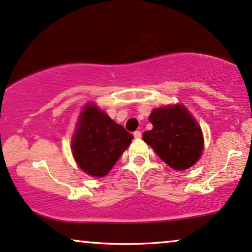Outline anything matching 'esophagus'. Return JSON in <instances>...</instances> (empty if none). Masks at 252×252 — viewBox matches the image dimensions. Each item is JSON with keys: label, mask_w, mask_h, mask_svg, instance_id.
Returning a JSON list of instances; mask_svg holds the SVG:
<instances>
[{"label": "esophagus", "mask_w": 252, "mask_h": 252, "mask_svg": "<svg viewBox=\"0 0 252 252\" xmlns=\"http://www.w3.org/2000/svg\"><path fill=\"white\" fill-rule=\"evenodd\" d=\"M133 136H135V138L139 139L140 137H142V132H140V131H135V132H133Z\"/></svg>", "instance_id": "1"}]
</instances>
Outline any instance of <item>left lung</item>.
Wrapping results in <instances>:
<instances>
[{
  "label": "left lung",
  "instance_id": "obj_1",
  "mask_svg": "<svg viewBox=\"0 0 252 252\" xmlns=\"http://www.w3.org/2000/svg\"><path fill=\"white\" fill-rule=\"evenodd\" d=\"M149 120L153 129L144 132L143 139L163 162L175 170L196 163L204 145L202 130L183 106L157 108Z\"/></svg>",
  "mask_w": 252,
  "mask_h": 252
}]
</instances>
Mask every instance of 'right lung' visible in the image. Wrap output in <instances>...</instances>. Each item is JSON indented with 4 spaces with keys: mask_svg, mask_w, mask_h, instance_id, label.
Wrapping results in <instances>:
<instances>
[{
    "mask_svg": "<svg viewBox=\"0 0 252 252\" xmlns=\"http://www.w3.org/2000/svg\"><path fill=\"white\" fill-rule=\"evenodd\" d=\"M132 138L131 133L100 112L98 107L87 105L73 137L72 153L84 172L102 177L128 149Z\"/></svg>",
    "mask_w": 252,
    "mask_h": 252,
    "instance_id": "obj_1",
    "label": "right lung"
}]
</instances>
